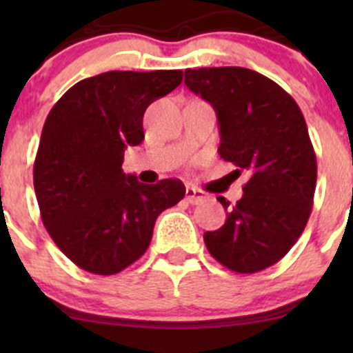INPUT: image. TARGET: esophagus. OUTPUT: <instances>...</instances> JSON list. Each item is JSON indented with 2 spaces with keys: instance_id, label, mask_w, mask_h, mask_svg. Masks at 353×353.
I'll list each match as a JSON object with an SVG mask.
<instances>
[{
  "instance_id": "esophagus-1",
  "label": "esophagus",
  "mask_w": 353,
  "mask_h": 353,
  "mask_svg": "<svg viewBox=\"0 0 353 353\" xmlns=\"http://www.w3.org/2000/svg\"><path fill=\"white\" fill-rule=\"evenodd\" d=\"M205 193L203 191L196 190V188H186V199L188 203H193V205H198V203H201L203 199H205Z\"/></svg>"
}]
</instances>
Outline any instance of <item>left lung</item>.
I'll list each match as a JSON object with an SVG mask.
<instances>
[{
	"label": "left lung",
	"mask_w": 353,
	"mask_h": 353,
	"mask_svg": "<svg viewBox=\"0 0 353 353\" xmlns=\"http://www.w3.org/2000/svg\"><path fill=\"white\" fill-rule=\"evenodd\" d=\"M184 83L215 109L220 157L249 177L234 206L219 196L227 220L203 239L225 268L261 272L290 251L311 215L318 165L307 124L279 83L248 68H190Z\"/></svg>",
	"instance_id": "1"
}]
</instances>
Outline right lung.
Masks as SVG:
<instances>
[{"instance_id":"obj_1","label":"right lung","mask_w":353,"mask_h":353,"mask_svg":"<svg viewBox=\"0 0 353 353\" xmlns=\"http://www.w3.org/2000/svg\"><path fill=\"white\" fill-rule=\"evenodd\" d=\"M183 81L181 70L108 71L85 78L42 128L34 190L42 223L85 272L116 275L148 249L155 220L186 194L179 179L143 184L124 174V150L143 141V114Z\"/></svg>"}]
</instances>
